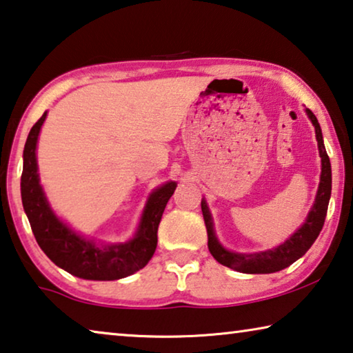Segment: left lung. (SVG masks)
<instances>
[{"label": "left lung", "mask_w": 353, "mask_h": 353, "mask_svg": "<svg viewBox=\"0 0 353 353\" xmlns=\"http://www.w3.org/2000/svg\"><path fill=\"white\" fill-rule=\"evenodd\" d=\"M307 114L311 123L314 125L317 147H319L322 163L319 189H317L316 201L313 208H311L307 221H305L302 227H300L290 239L283 242L281 245L272 248V250L258 253H236L227 250V248H223L219 244L214 233V227H212L211 212L208 210L206 201L201 200V212H203L208 231V248H210L211 255L216 258V261L242 274H272L279 272V270L288 268V265H291L294 261H297V259L300 256H303L305 253L308 252V248L314 244V241L317 239V236H319L323 227V222H325L328 201H330L332 165L330 159H328V154L325 152V145H323L319 122H317L316 115L311 112L310 109H307Z\"/></svg>", "instance_id": "8db88e82"}]
</instances>
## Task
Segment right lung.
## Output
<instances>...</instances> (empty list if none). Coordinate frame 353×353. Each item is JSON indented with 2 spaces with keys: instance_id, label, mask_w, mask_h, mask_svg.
I'll list each match as a JSON object with an SVG mask.
<instances>
[{
  "instance_id": "add662e5",
  "label": "right lung",
  "mask_w": 353,
  "mask_h": 353,
  "mask_svg": "<svg viewBox=\"0 0 353 353\" xmlns=\"http://www.w3.org/2000/svg\"><path fill=\"white\" fill-rule=\"evenodd\" d=\"M43 112L28 134L23 150L21 201L37 244L51 261L68 274L84 280H119L145 268L158 244V227L176 183L170 181L154 189L143 210L136 236L125 244H95L68 228L46 201L37 173L36 147Z\"/></svg>"
}]
</instances>
